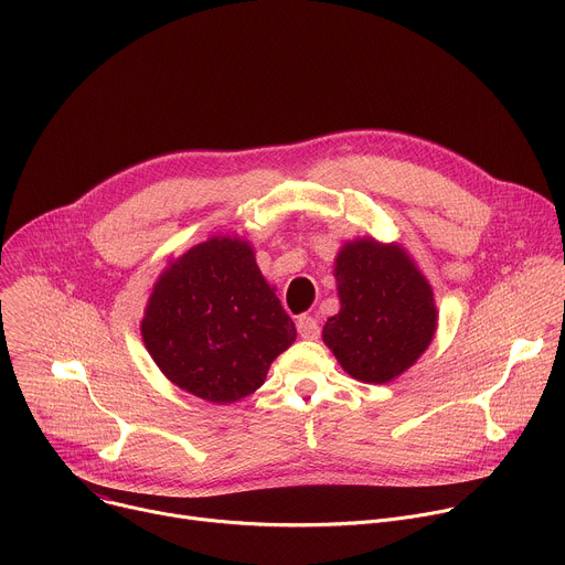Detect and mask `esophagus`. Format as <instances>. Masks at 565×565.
Instances as JSON below:
<instances>
[{
	"mask_svg": "<svg viewBox=\"0 0 565 565\" xmlns=\"http://www.w3.org/2000/svg\"><path fill=\"white\" fill-rule=\"evenodd\" d=\"M297 333L299 338L303 340H317L319 338V324L315 317H308V315H301L297 317Z\"/></svg>",
	"mask_w": 565,
	"mask_h": 565,
	"instance_id": "esophagus-1",
	"label": "esophagus"
}]
</instances>
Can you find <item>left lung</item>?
<instances>
[{"mask_svg": "<svg viewBox=\"0 0 565 565\" xmlns=\"http://www.w3.org/2000/svg\"><path fill=\"white\" fill-rule=\"evenodd\" d=\"M340 312L321 331L342 369L386 384L412 369L436 335L434 290L399 244L362 236L342 246L333 268Z\"/></svg>", "mask_w": 565, "mask_h": 565, "instance_id": "1", "label": "left lung"}]
</instances>
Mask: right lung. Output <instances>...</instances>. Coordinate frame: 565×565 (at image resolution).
<instances>
[{"label": "right lung", "mask_w": 565, "mask_h": 565, "mask_svg": "<svg viewBox=\"0 0 565 565\" xmlns=\"http://www.w3.org/2000/svg\"><path fill=\"white\" fill-rule=\"evenodd\" d=\"M140 335L170 382L232 405L264 384L297 329L264 279L250 241L227 234L210 236L160 273Z\"/></svg>", "instance_id": "1"}]
</instances>
